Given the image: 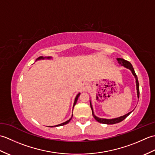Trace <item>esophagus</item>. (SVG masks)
I'll list each match as a JSON object with an SVG mask.
<instances>
[{
	"instance_id": "34e87169",
	"label": "esophagus",
	"mask_w": 155,
	"mask_h": 155,
	"mask_svg": "<svg viewBox=\"0 0 155 155\" xmlns=\"http://www.w3.org/2000/svg\"><path fill=\"white\" fill-rule=\"evenodd\" d=\"M89 86H88V84H84L83 85V87H82V89H83V91H88L89 90Z\"/></svg>"
}]
</instances>
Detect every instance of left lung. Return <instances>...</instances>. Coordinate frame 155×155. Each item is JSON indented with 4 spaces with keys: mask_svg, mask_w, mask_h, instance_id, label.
Here are the masks:
<instances>
[{
    "mask_svg": "<svg viewBox=\"0 0 155 155\" xmlns=\"http://www.w3.org/2000/svg\"><path fill=\"white\" fill-rule=\"evenodd\" d=\"M117 60L118 61V63L121 66H123L124 67L127 68L128 69H129V70L132 72V74H133V76L135 78V80H136V86H137V97H138V99H139V81H138V78H137V76L135 73V72H134V68L133 67L132 64L130 62H128L126 60H124L123 58H117ZM90 104H91V110H92V114H93V117L95 118V120L97 121H98V123H103V124H116L118 123H120V122L123 121L124 119H125L128 115H129L134 110V109L129 112V113H128L127 114L123 115V116H121L119 117H117V118H110V119H108V118H99L97 117L96 115L94 114V111H93V106H92V103H91V101L90 100Z\"/></svg>",
    "mask_w": 155,
    "mask_h": 155,
    "instance_id": "8db88e82",
    "label": "left lung"
}]
</instances>
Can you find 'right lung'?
<instances>
[{
  "label": "right lung",
  "instance_id": "right-lung-1",
  "mask_svg": "<svg viewBox=\"0 0 155 155\" xmlns=\"http://www.w3.org/2000/svg\"><path fill=\"white\" fill-rule=\"evenodd\" d=\"M51 58H52V57H38V58H37V60H36V61H39V60H44V59H51ZM80 94H81V93H78V94H77V96H76V97H75V99H74V104H73V108H74V105L76 104V103H77V100H78V97H79ZM72 110H73V108H72ZM72 116H73V114H72V117H71L70 119H68V120H67L66 122H64V123H61V124H57V125H55V126H50L49 127H60V126H62V125L67 124H68V123H69V122L71 121V120L72 119Z\"/></svg>",
  "mask_w": 155,
  "mask_h": 155
}]
</instances>
